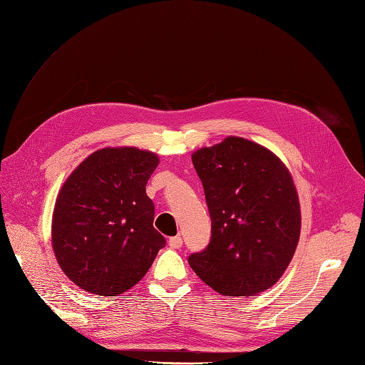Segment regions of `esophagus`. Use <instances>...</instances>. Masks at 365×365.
<instances>
[{"label":"esophagus","instance_id":"34e87169","mask_svg":"<svg viewBox=\"0 0 365 365\" xmlns=\"http://www.w3.org/2000/svg\"><path fill=\"white\" fill-rule=\"evenodd\" d=\"M169 245H170V248L178 250V248H181V245H182V239H181L180 236L170 237V239H169Z\"/></svg>","mask_w":365,"mask_h":365}]
</instances>
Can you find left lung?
I'll list each match as a JSON object with an SVG mask.
<instances>
[{
    "mask_svg": "<svg viewBox=\"0 0 365 365\" xmlns=\"http://www.w3.org/2000/svg\"><path fill=\"white\" fill-rule=\"evenodd\" d=\"M212 219V237L189 263L228 297H251L277 282L300 237V204L284 164L256 143L228 137L192 155Z\"/></svg>",
    "mask_w": 365,
    "mask_h": 365,
    "instance_id": "left-lung-1",
    "label": "left lung"
}]
</instances>
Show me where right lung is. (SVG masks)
Listing matches in <instances>:
<instances>
[{
  "instance_id": "1",
  "label": "right lung",
  "mask_w": 365,
  "mask_h": 365,
  "mask_svg": "<svg viewBox=\"0 0 365 365\" xmlns=\"http://www.w3.org/2000/svg\"><path fill=\"white\" fill-rule=\"evenodd\" d=\"M155 153L135 148L94 152L65 181L53 213L58 263L79 288L117 297L137 284L165 239L153 228L146 184Z\"/></svg>"
}]
</instances>
